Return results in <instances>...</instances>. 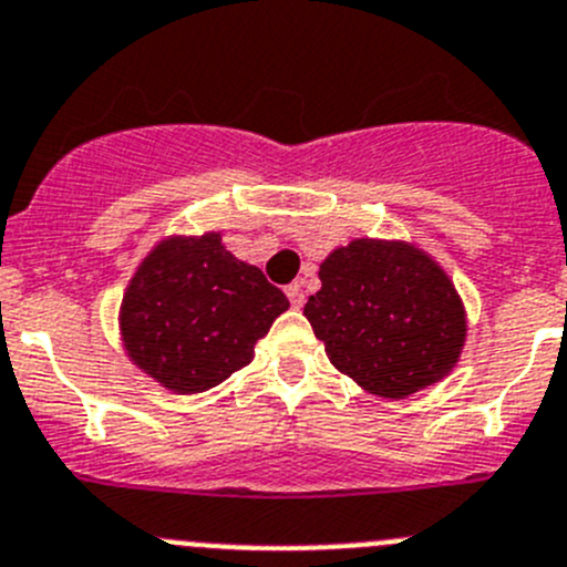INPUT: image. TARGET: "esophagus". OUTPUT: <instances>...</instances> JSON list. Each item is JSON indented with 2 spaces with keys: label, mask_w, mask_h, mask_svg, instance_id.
I'll use <instances>...</instances> for the list:
<instances>
[{
  "label": "esophagus",
  "mask_w": 567,
  "mask_h": 567,
  "mask_svg": "<svg viewBox=\"0 0 567 567\" xmlns=\"http://www.w3.org/2000/svg\"><path fill=\"white\" fill-rule=\"evenodd\" d=\"M285 293H288V299H290V305L296 307V310H299L301 305H305V288H301L299 282H293V285H288V288H285Z\"/></svg>",
  "instance_id": "1"
}]
</instances>
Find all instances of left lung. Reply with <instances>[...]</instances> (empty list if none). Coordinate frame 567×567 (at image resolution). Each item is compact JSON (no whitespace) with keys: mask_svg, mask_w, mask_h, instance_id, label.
<instances>
[{"mask_svg":"<svg viewBox=\"0 0 567 567\" xmlns=\"http://www.w3.org/2000/svg\"><path fill=\"white\" fill-rule=\"evenodd\" d=\"M305 316L338 371L368 393L404 399L446 377L465 343V310L430 255L401 240H351L321 262Z\"/></svg>","mask_w":567,"mask_h":567,"instance_id":"obj_1","label":"left lung"}]
</instances>
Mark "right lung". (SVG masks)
Instances as JSON below:
<instances>
[{
	"mask_svg": "<svg viewBox=\"0 0 567 567\" xmlns=\"http://www.w3.org/2000/svg\"><path fill=\"white\" fill-rule=\"evenodd\" d=\"M290 307L221 235L168 238L137 266L121 301V338L137 368L174 393L216 388L249 365L255 343Z\"/></svg>",
	"mask_w": 567,
	"mask_h": 567,
	"instance_id": "add662e5",
	"label": "right lung"
}]
</instances>
